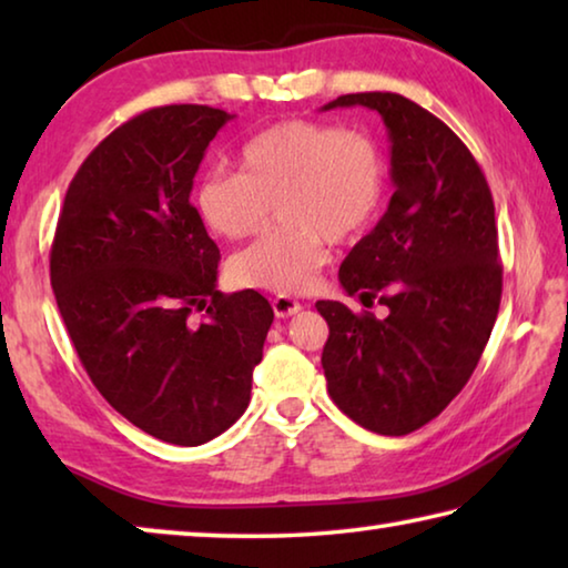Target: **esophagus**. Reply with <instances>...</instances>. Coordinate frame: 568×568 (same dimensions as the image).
Here are the masks:
<instances>
[{
    "label": "esophagus",
    "instance_id": "1",
    "mask_svg": "<svg viewBox=\"0 0 568 568\" xmlns=\"http://www.w3.org/2000/svg\"><path fill=\"white\" fill-rule=\"evenodd\" d=\"M273 311L277 318H291V315L301 311V301H295V297H291V295H275Z\"/></svg>",
    "mask_w": 568,
    "mask_h": 568
}]
</instances>
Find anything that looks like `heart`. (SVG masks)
<instances>
[{"instance_id": "obj_1", "label": "heart", "mask_w": 568, "mask_h": 568, "mask_svg": "<svg viewBox=\"0 0 568 568\" xmlns=\"http://www.w3.org/2000/svg\"><path fill=\"white\" fill-rule=\"evenodd\" d=\"M240 172L200 180L195 207L207 230L245 240L267 223L271 207L287 230L257 240L230 261L237 285L301 293L328 263V240L348 243L378 217L386 165L371 138L335 124L287 120L250 138Z\"/></svg>"}]
</instances>
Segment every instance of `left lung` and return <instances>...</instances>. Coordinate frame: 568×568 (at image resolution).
Instances as JSON below:
<instances>
[{
	"mask_svg": "<svg viewBox=\"0 0 568 568\" xmlns=\"http://www.w3.org/2000/svg\"><path fill=\"white\" fill-rule=\"evenodd\" d=\"M376 110L390 140L388 210L341 263L343 291L386 313L315 307L328 323L323 371L345 416L406 436L454 400L476 371L501 305L494 197L448 124L393 92L323 104Z\"/></svg>",
	"mask_w": 568,
	"mask_h": 568,
	"instance_id": "1",
	"label": "left lung"
}]
</instances>
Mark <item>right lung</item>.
Segmentation results:
<instances>
[{
  "label": "right lung",
  "mask_w": 568,
  "mask_h": 568,
  "mask_svg": "<svg viewBox=\"0 0 568 568\" xmlns=\"http://www.w3.org/2000/svg\"><path fill=\"white\" fill-rule=\"evenodd\" d=\"M230 120L168 104L124 122L77 170L52 243L57 307L94 388L175 446L207 444L243 416L273 323L257 291H217L220 250L190 205Z\"/></svg>",
  "instance_id": "add662e5"
}]
</instances>
